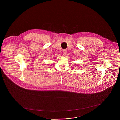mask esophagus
Instances as JSON below:
<instances>
[{"mask_svg": "<svg viewBox=\"0 0 120 120\" xmlns=\"http://www.w3.org/2000/svg\"><path fill=\"white\" fill-rule=\"evenodd\" d=\"M62 53H63V55H64V56H65V55H66V54H67V51H66V50H63V51H62Z\"/></svg>", "mask_w": 120, "mask_h": 120, "instance_id": "obj_1", "label": "esophagus"}]
</instances>
